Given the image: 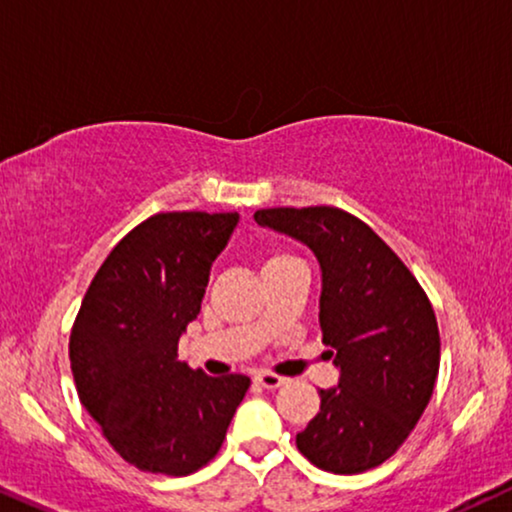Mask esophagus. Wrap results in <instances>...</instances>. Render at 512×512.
Instances as JSON below:
<instances>
[{
  "mask_svg": "<svg viewBox=\"0 0 512 512\" xmlns=\"http://www.w3.org/2000/svg\"><path fill=\"white\" fill-rule=\"evenodd\" d=\"M255 383L264 387V390H278L281 385H286V378H281V375H274V373H257Z\"/></svg>",
  "mask_w": 512,
  "mask_h": 512,
  "instance_id": "1",
  "label": "esophagus"
}]
</instances>
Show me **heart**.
Returning <instances> with one entry per match:
<instances>
[{"label": "heart", "instance_id": "obj_1", "mask_svg": "<svg viewBox=\"0 0 512 512\" xmlns=\"http://www.w3.org/2000/svg\"><path fill=\"white\" fill-rule=\"evenodd\" d=\"M276 260H283V255H274L269 262H276ZM269 262H267V264H269Z\"/></svg>", "mask_w": 512, "mask_h": 512}]
</instances>
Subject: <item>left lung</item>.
Listing matches in <instances>:
<instances>
[{
	"label": "left lung",
	"mask_w": 512,
	"mask_h": 512,
	"mask_svg": "<svg viewBox=\"0 0 512 512\" xmlns=\"http://www.w3.org/2000/svg\"><path fill=\"white\" fill-rule=\"evenodd\" d=\"M255 222L314 252L323 345L340 371L297 432L316 468L357 475L387 461L435 390L439 331L428 295L371 226L338 208L257 210Z\"/></svg>",
	"instance_id": "left-lung-1"
}]
</instances>
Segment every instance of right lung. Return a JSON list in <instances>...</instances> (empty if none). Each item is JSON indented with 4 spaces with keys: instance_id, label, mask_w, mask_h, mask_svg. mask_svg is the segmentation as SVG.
<instances>
[{
    "instance_id": "obj_1",
    "label": "right lung",
    "mask_w": 512,
    "mask_h": 512,
    "mask_svg": "<svg viewBox=\"0 0 512 512\" xmlns=\"http://www.w3.org/2000/svg\"><path fill=\"white\" fill-rule=\"evenodd\" d=\"M238 219L148 217L111 250L82 300L70 333L77 394L113 449L144 472L181 477L203 468L250 387L248 375L210 378L177 361Z\"/></svg>"
}]
</instances>
